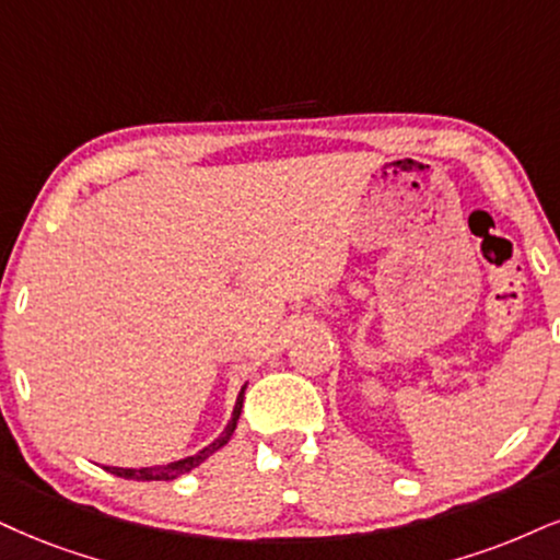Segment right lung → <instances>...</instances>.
<instances>
[{"mask_svg": "<svg viewBox=\"0 0 560 560\" xmlns=\"http://www.w3.org/2000/svg\"><path fill=\"white\" fill-rule=\"evenodd\" d=\"M244 389H246V386H244ZM244 389H241V395L236 399V407H233L231 423L225 425V431L220 433V439L212 441L210 446H205L202 452H197L195 457L171 462V465H163V467H142V470H124V467H106V470L112 475H119V478H124V480H176L178 475H186L189 470H195V467L202 465V462L210 457V454H215L220 446H225L228 439H231V433L236 431V420L241 418V407H244Z\"/></svg>", "mask_w": 560, "mask_h": 560, "instance_id": "1", "label": "right lung"}]
</instances>
